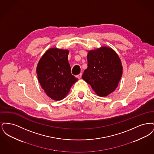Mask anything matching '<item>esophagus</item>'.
I'll use <instances>...</instances> for the list:
<instances>
[{"instance_id":"esophagus-1","label":"esophagus","mask_w":154,"mask_h":154,"mask_svg":"<svg viewBox=\"0 0 154 154\" xmlns=\"http://www.w3.org/2000/svg\"><path fill=\"white\" fill-rule=\"evenodd\" d=\"M81 76H82V73L79 74V75H77L76 77L79 79H81Z\"/></svg>"}]
</instances>
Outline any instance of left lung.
Returning a JSON list of instances; mask_svg holds the SVG:
<instances>
[{
    "instance_id": "obj_1",
    "label": "left lung",
    "mask_w": 154,
    "mask_h": 154,
    "mask_svg": "<svg viewBox=\"0 0 154 154\" xmlns=\"http://www.w3.org/2000/svg\"><path fill=\"white\" fill-rule=\"evenodd\" d=\"M88 67L82 75L96 94L106 96L117 88L122 75V66L117 54L112 48L102 47L89 51Z\"/></svg>"
}]
</instances>
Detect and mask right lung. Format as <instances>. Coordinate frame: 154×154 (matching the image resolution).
Here are the masks:
<instances>
[{
  "mask_svg": "<svg viewBox=\"0 0 154 154\" xmlns=\"http://www.w3.org/2000/svg\"><path fill=\"white\" fill-rule=\"evenodd\" d=\"M68 54L67 50L50 48L37 66V79L42 88L54 100L64 99L78 80L71 73Z\"/></svg>",
  "mask_w": 154,
  "mask_h": 154,
  "instance_id": "1",
  "label": "right lung"
}]
</instances>
